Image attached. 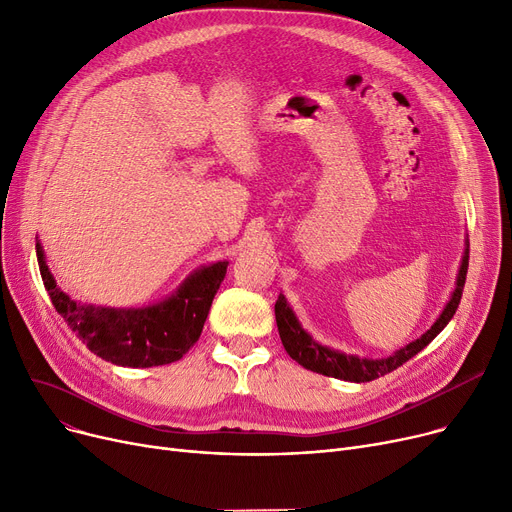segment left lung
<instances>
[{"label":"left lung","instance_id":"left-lung-1","mask_svg":"<svg viewBox=\"0 0 512 512\" xmlns=\"http://www.w3.org/2000/svg\"><path fill=\"white\" fill-rule=\"evenodd\" d=\"M467 267H469V238H467V247H465V255L461 261L459 276H456V288L452 290V297L446 303L442 315L436 319V324L429 328L421 338L409 342L407 346H402L400 351H396L394 355H390L386 359H361L357 355H346V353L334 351V348H328L324 344L315 342L311 338V334H307L303 330V326L299 324V319L290 309L284 294H280L276 301V324H278V332H280L286 353L299 365H303L305 369H311L321 375H328V378L355 382V384H363V382H371L375 378H380V375H386V373L398 369L402 363H407L411 357H415L419 351H423V348L446 328V324L456 313V307H459V303H461L465 280H467Z\"/></svg>","mask_w":512,"mask_h":512}]
</instances>
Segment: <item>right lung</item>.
I'll return each mask as SVG.
<instances>
[{
  "label": "right lung",
  "mask_w": 512,
  "mask_h": 512,
  "mask_svg": "<svg viewBox=\"0 0 512 512\" xmlns=\"http://www.w3.org/2000/svg\"><path fill=\"white\" fill-rule=\"evenodd\" d=\"M37 261L45 290L56 311L91 353L122 367H155L182 359L203 330L211 301L228 261L201 267L166 301L141 309H112L72 301L53 280L41 242Z\"/></svg>",
  "instance_id": "obj_1"
}]
</instances>
